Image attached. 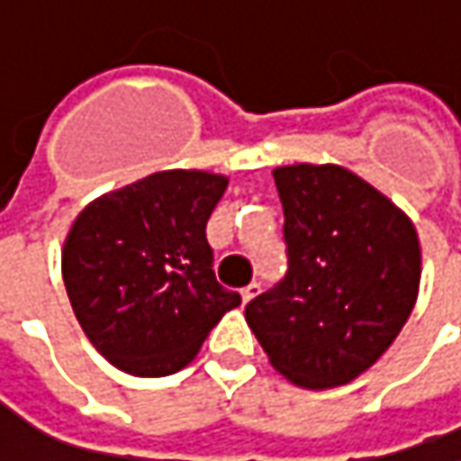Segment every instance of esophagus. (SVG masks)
Listing matches in <instances>:
<instances>
[{
    "label": "esophagus",
    "mask_w": 461,
    "mask_h": 461,
    "mask_svg": "<svg viewBox=\"0 0 461 461\" xmlns=\"http://www.w3.org/2000/svg\"><path fill=\"white\" fill-rule=\"evenodd\" d=\"M257 294H259V283H249L247 288L241 291V299H244V304H249V302H251Z\"/></svg>",
    "instance_id": "esophagus-1"
}]
</instances>
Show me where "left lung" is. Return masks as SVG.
Here are the masks:
<instances>
[{
	"label": "left lung",
	"instance_id": "left-lung-1",
	"mask_svg": "<svg viewBox=\"0 0 461 461\" xmlns=\"http://www.w3.org/2000/svg\"><path fill=\"white\" fill-rule=\"evenodd\" d=\"M288 273L247 304L270 365L302 388L359 378L393 344L420 291V241L388 196L341 165H285Z\"/></svg>",
	"mask_w": 461,
	"mask_h": 461
}]
</instances>
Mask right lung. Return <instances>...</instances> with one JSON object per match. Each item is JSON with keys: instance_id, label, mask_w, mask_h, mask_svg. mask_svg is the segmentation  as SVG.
Wrapping results in <instances>:
<instances>
[{"instance_id": "add662e5", "label": "right lung", "mask_w": 461, "mask_h": 461, "mask_svg": "<svg viewBox=\"0 0 461 461\" xmlns=\"http://www.w3.org/2000/svg\"><path fill=\"white\" fill-rule=\"evenodd\" d=\"M225 176L162 170L83 210L62 249L68 299L94 348L117 370H183L220 317L241 304L212 270L207 220Z\"/></svg>"}]
</instances>
